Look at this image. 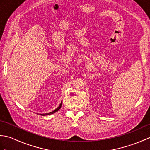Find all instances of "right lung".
<instances>
[{
  "instance_id": "obj_1",
  "label": "right lung",
  "mask_w": 150,
  "mask_h": 150,
  "mask_svg": "<svg viewBox=\"0 0 150 150\" xmlns=\"http://www.w3.org/2000/svg\"><path fill=\"white\" fill-rule=\"evenodd\" d=\"M62 102H61V103L60 104V105L59 106V107L57 108H56V109L54 110V111H52V112H50V113H43V114H39V115H51V114H53V113H55V112H57V111H59V109L60 108H61V106H62Z\"/></svg>"
}]
</instances>
